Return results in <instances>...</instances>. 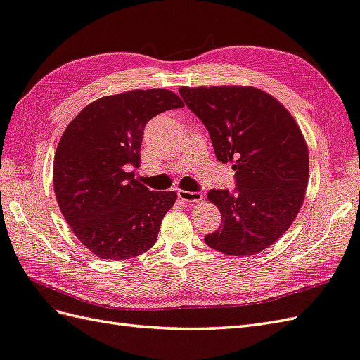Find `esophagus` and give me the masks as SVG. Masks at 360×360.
Listing matches in <instances>:
<instances>
[{"label":"esophagus","mask_w":360,"mask_h":360,"mask_svg":"<svg viewBox=\"0 0 360 360\" xmlns=\"http://www.w3.org/2000/svg\"><path fill=\"white\" fill-rule=\"evenodd\" d=\"M178 198L182 202H200L204 199V195L199 191H186V190H178Z\"/></svg>","instance_id":"obj_1"}]
</instances>
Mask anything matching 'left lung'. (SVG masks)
Returning <instances> with one entry per match:
<instances>
[{
  "instance_id": "left-lung-1",
  "label": "left lung",
  "mask_w": 360,
  "mask_h": 360,
  "mask_svg": "<svg viewBox=\"0 0 360 360\" xmlns=\"http://www.w3.org/2000/svg\"><path fill=\"white\" fill-rule=\"evenodd\" d=\"M210 132L219 161L233 162L237 188L210 190L222 224L205 243L228 255L274 245L298 216L309 184V149L278 100L254 86L179 88Z\"/></svg>"
}]
</instances>
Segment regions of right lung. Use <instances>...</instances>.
<instances>
[{"instance_id":"1","label":"right lung","mask_w":360,"mask_h":360,"mask_svg":"<svg viewBox=\"0 0 360 360\" xmlns=\"http://www.w3.org/2000/svg\"><path fill=\"white\" fill-rule=\"evenodd\" d=\"M184 101L164 88L92 101L63 131L53 164L54 195L72 233L98 259L127 260L155 245L174 191H150L134 176L144 126Z\"/></svg>"}]
</instances>
